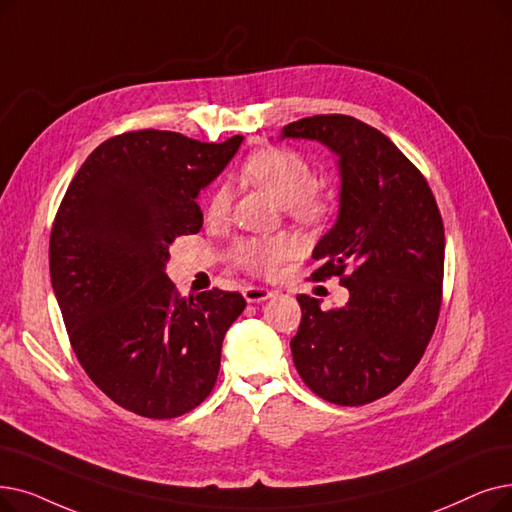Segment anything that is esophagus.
Listing matches in <instances>:
<instances>
[{"label": "esophagus", "instance_id": "34e87169", "mask_svg": "<svg viewBox=\"0 0 512 512\" xmlns=\"http://www.w3.org/2000/svg\"><path fill=\"white\" fill-rule=\"evenodd\" d=\"M242 295H244V299H247V303H261V301H268L274 297L270 288H261V286H247Z\"/></svg>", "mask_w": 512, "mask_h": 512}]
</instances>
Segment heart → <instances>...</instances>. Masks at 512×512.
<instances>
[{
    "instance_id": "b5f03b06",
    "label": "heart",
    "mask_w": 512,
    "mask_h": 512,
    "mask_svg": "<svg viewBox=\"0 0 512 512\" xmlns=\"http://www.w3.org/2000/svg\"><path fill=\"white\" fill-rule=\"evenodd\" d=\"M242 173L247 180L270 192L288 213L303 224H318L330 211L328 198L320 190L311 188L314 186V169L295 150H257L244 163ZM228 209L230 190L226 186H217L209 201V215L221 217L228 213ZM288 255H291V247L278 238L247 240L238 244L240 263L247 270L263 276L276 274Z\"/></svg>"
}]
</instances>
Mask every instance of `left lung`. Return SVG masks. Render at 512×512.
Instances as JSON below:
<instances>
[{
    "label": "left lung",
    "instance_id": "left-lung-1",
    "mask_svg": "<svg viewBox=\"0 0 512 512\" xmlns=\"http://www.w3.org/2000/svg\"><path fill=\"white\" fill-rule=\"evenodd\" d=\"M337 154L339 215L314 247V280L341 276L349 301L322 311L299 295L291 341L303 383L326 402L362 406L406 381L437 324L443 282L441 215L422 173L387 136L347 115L282 127Z\"/></svg>",
    "mask_w": 512,
    "mask_h": 512
}]
</instances>
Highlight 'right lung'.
Segmentation results:
<instances>
[{
	"mask_svg": "<svg viewBox=\"0 0 512 512\" xmlns=\"http://www.w3.org/2000/svg\"><path fill=\"white\" fill-rule=\"evenodd\" d=\"M242 140L129 131L100 144L62 198L50 238L54 295L83 370L125 410L182 416L217 381L221 343L247 301L219 288L180 297L165 265L177 236L203 228L196 198Z\"/></svg>",
	"mask_w": 512,
	"mask_h": 512,
	"instance_id": "1",
	"label": "right lung"
}]
</instances>
